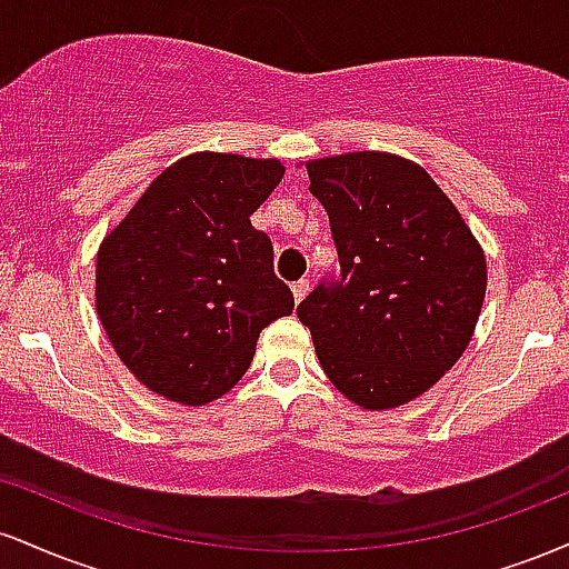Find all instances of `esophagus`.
Listing matches in <instances>:
<instances>
[{
  "instance_id": "34e87169",
  "label": "esophagus",
  "mask_w": 569,
  "mask_h": 569,
  "mask_svg": "<svg viewBox=\"0 0 569 569\" xmlns=\"http://www.w3.org/2000/svg\"><path fill=\"white\" fill-rule=\"evenodd\" d=\"M291 291H293V299H297V302H302L305 293L310 291V280H307V278L293 280V283H291Z\"/></svg>"
}]
</instances>
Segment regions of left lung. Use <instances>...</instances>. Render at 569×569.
Wrapping results in <instances>:
<instances>
[{
	"instance_id": "1",
	"label": "left lung",
	"mask_w": 569,
	"mask_h": 569,
	"mask_svg": "<svg viewBox=\"0 0 569 569\" xmlns=\"http://www.w3.org/2000/svg\"><path fill=\"white\" fill-rule=\"evenodd\" d=\"M339 272L297 316L339 393L393 409L426 393L471 342L487 262L452 200L415 162L352 152L307 162Z\"/></svg>"
}]
</instances>
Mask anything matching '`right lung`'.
<instances>
[{
  "label": "right lung",
  "mask_w": 569,
  "mask_h": 569,
  "mask_svg": "<svg viewBox=\"0 0 569 569\" xmlns=\"http://www.w3.org/2000/svg\"><path fill=\"white\" fill-rule=\"evenodd\" d=\"M280 179L278 160L189 154L103 240L98 318L149 390L187 407L224 396L251 367L264 326L291 316L270 238L251 224Z\"/></svg>",
  "instance_id": "obj_1"
}]
</instances>
